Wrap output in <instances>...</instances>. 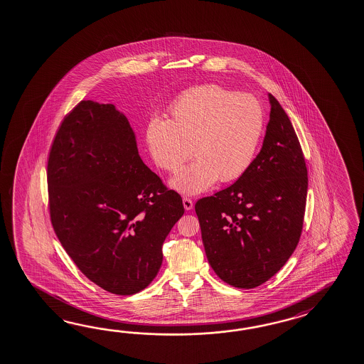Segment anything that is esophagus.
Masks as SVG:
<instances>
[{
    "instance_id": "34e87169",
    "label": "esophagus",
    "mask_w": 364,
    "mask_h": 364,
    "mask_svg": "<svg viewBox=\"0 0 364 364\" xmlns=\"http://www.w3.org/2000/svg\"><path fill=\"white\" fill-rule=\"evenodd\" d=\"M183 207H185V210L186 211H190V210H193V207H194V202L190 199V198H183Z\"/></svg>"
}]
</instances>
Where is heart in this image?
<instances>
[{
  "instance_id": "1",
  "label": "heart",
  "mask_w": 364,
  "mask_h": 364,
  "mask_svg": "<svg viewBox=\"0 0 364 364\" xmlns=\"http://www.w3.org/2000/svg\"><path fill=\"white\" fill-rule=\"evenodd\" d=\"M264 129V111L249 94L219 85L196 86L170 107V119H152L145 141L154 164L177 173L191 150L196 161L170 179L178 193L196 195L215 182H233L253 164Z\"/></svg>"
}]
</instances>
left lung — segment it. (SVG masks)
<instances>
[{"mask_svg":"<svg viewBox=\"0 0 364 364\" xmlns=\"http://www.w3.org/2000/svg\"><path fill=\"white\" fill-rule=\"evenodd\" d=\"M262 148L233 185L195 204L207 259L220 279L254 288L287 262L300 240L308 177L286 111L270 93Z\"/></svg>","mask_w":364,"mask_h":364,"instance_id":"8db88e82","label":"left lung"}]
</instances>
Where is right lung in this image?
<instances>
[{
	"mask_svg": "<svg viewBox=\"0 0 364 364\" xmlns=\"http://www.w3.org/2000/svg\"><path fill=\"white\" fill-rule=\"evenodd\" d=\"M47 181L52 225L85 277L115 295L144 289L185 208L140 159L126 115L80 102L53 140Z\"/></svg>",
	"mask_w": 364,
	"mask_h": 364,
	"instance_id": "right-lung-1",
	"label": "right lung"
}]
</instances>
